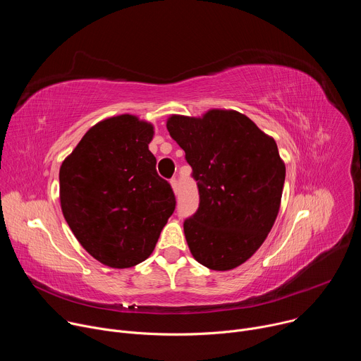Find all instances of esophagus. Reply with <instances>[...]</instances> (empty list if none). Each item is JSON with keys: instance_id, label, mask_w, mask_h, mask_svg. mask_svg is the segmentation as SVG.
<instances>
[{"instance_id": "esophagus-1", "label": "esophagus", "mask_w": 361, "mask_h": 361, "mask_svg": "<svg viewBox=\"0 0 361 361\" xmlns=\"http://www.w3.org/2000/svg\"><path fill=\"white\" fill-rule=\"evenodd\" d=\"M170 184H171L174 192L177 194V192H178V183H177V178H171V180H170Z\"/></svg>"}]
</instances>
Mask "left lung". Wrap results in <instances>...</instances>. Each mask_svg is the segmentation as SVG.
Segmentation results:
<instances>
[{
  "mask_svg": "<svg viewBox=\"0 0 361 361\" xmlns=\"http://www.w3.org/2000/svg\"><path fill=\"white\" fill-rule=\"evenodd\" d=\"M167 130L198 187V209L184 220L190 251L212 270L235 269L264 243L279 214L286 166L277 144L248 117L227 110L171 116Z\"/></svg>",
  "mask_w": 361,
  "mask_h": 361,
  "instance_id": "1",
  "label": "left lung"
}]
</instances>
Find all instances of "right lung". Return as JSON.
Segmentation results:
<instances>
[{
	"label": "right lung",
	"mask_w": 361,
	"mask_h": 361,
	"mask_svg": "<svg viewBox=\"0 0 361 361\" xmlns=\"http://www.w3.org/2000/svg\"><path fill=\"white\" fill-rule=\"evenodd\" d=\"M152 126L123 114L90 128L60 169L61 210L99 263L133 267L152 252L176 209L148 149Z\"/></svg>",
	"instance_id": "right-lung-1"
}]
</instances>
